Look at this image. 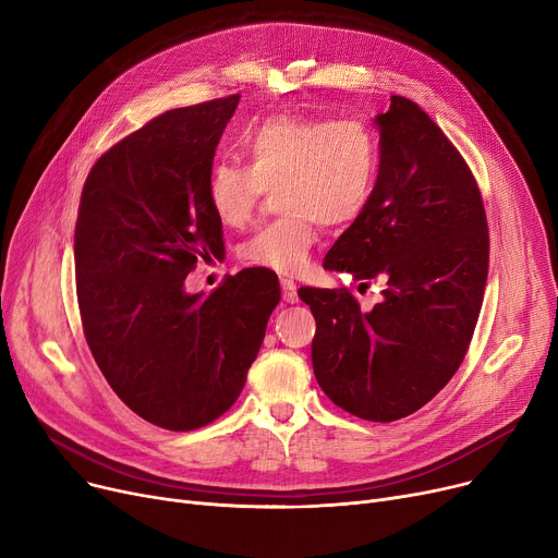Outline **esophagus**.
<instances>
[{
  "mask_svg": "<svg viewBox=\"0 0 558 558\" xmlns=\"http://www.w3.org/2000/svg\"><path fill=\"white\" fill-rule=\"evenodd\" d=\"M280 284H282V299H284V303H299L296 282L289 280V278H282Z\"/></svg>",
  "mask_w": 558,
  "mask_h": 558,
  "instance_id": "1",
  "label": "esophagus"
}]
</instances>
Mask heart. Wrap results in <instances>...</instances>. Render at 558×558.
Wrapping results in <instances>:
<instances>
[{
  "label": "heart",
  "instance_id": "1",
  "mask_svg": "<svg viewBox=\"0 0 558 558\" xmlns=\"http://www.w3.org/2000/svg\"><path fill=\"white\" fill-rule=\"evenodd\" d=\"M246 165L217 158L205 175L213 215L244 226L264 192H276L284 217L262 226L240 246L242 262L276 274L307 269L318 223L345 228L368 208L379 173L375 133L357 120L271 114L240 135Z\"/></svg>",
  "mask_w": 558,
  "mask_h": 558
}]
</instances>
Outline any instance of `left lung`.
<instances>
[{
    "label": "left lung",
    "instance_id": "left-lung-1",
    "mask_svg": "<svg viewBox=\"0 0 558 558\" xmlns=\"http://www.w3.org/2000/svg\"><path fill=\"white\" fill-rule=\"evenodd\" d=\"M379 129V173L364 215L324 267L383 303L364 312L348 289H299L316 335L318 387L348 414L391 423L418 412L461 366L488 276V223L471 167L425 110L391 97Z\"/></svg>",
    "mask_w": 558,
    "mask_h": 558
}]
</instances>
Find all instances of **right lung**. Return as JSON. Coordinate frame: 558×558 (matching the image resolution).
Returning a JSON list of instances; mask_svg holds the SVG:
<instances>
[{
  "label": "right lung",
  "instance_id": "add662e5",
  "mask_svg": "<svg viewBox=\"0 0 558 558\" xmlns=\"http://www.w3.org/2000/svg\"><path fill=\"white\" fill-rule=\"evenodd\" d=\"M240 95L173 108L87 173L74 230L76 299L110 389L158 427L210 425L240 398L280 303L244 269L210 296L185 294L198 259H221L205 175Z\"/></svg>",
  "mask_w": 558,
  "mask_h": 558
}]
</instances>
